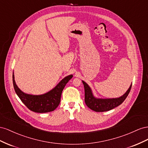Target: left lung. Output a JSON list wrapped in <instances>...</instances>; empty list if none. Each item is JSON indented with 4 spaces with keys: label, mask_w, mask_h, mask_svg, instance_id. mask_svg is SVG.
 Instances as JSON below:
<instances>
[{
    "label": "left lung",
    "mask_w": 148,
    "mask_h": 148,
    "mask_svg": "<svg viewBox=\"0 0 148 148\" xmlns=\"http://www.w3.org/2000/svg\"><path fill=\"white\" fill-rule=\"evenodd\" d=\"M84 90H85V102L87 106L92 110L97 112H107L115 108L121 104L127 97L132 88L131 84L128 90L125 94L119 98L113 99H97L92 94L90 87L88 84L82 81Z\"/></svg>",
    "instance_id": "1"
}]
</instances>
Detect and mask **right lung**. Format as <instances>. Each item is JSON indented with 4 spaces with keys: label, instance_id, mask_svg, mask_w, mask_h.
Returning <instances> with one entry per match:
<instances>
[{
    "label": "right lung",
    "instance_id": "1",
    "mask_svg": "<svg viewBox=\"0 0 148 148\" xmlns=\"http://www.w3.org/2000/svg\"><path fill=\"white\" fill-rule=\"evenodd\" d=\"M73 76V75H67L52 90L46 94L38 95L25 94L16 86L14 73L12 78L16 94L29 110L36 113H47L54 110L58 107L61 101L62 92Z\"/></svg>",
    "mask_w": 148,
    "mask_h": 148
}]
</instances>
